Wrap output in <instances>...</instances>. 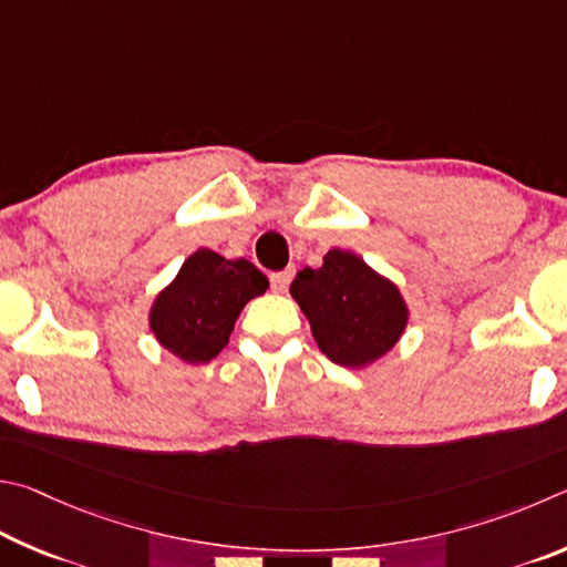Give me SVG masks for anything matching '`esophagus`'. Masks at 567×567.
Returning a JSON list of instances; mask_svg holds the SVG:
<instances>
[{
    "label": "esophagus",
    "mask_w": 567,
    "mask_h": 567,
    "mask_svg": "<svg viewBox=\"0 0 567 567\" xmlns=\"http://www.w3.org/2000/svg\"><path fill=\"white\" fill-rule=\"evenodd\" d=\"M291 278H293V268H286V271H276V274H271V286H274V291L284 293L286 289H289Z\"/></svg>",
    "instance_id": "34e87169"
}]
</instances>
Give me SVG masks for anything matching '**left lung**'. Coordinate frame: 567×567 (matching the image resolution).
I'll return each instance as SVG.
<instances>
[{
  "label": "left lung",
  "mask_w": 567,
  "mask_h": 567,
  "mask_svg": "<svg viewBox=\"0 0 567 567\" xmlns=\"http://www.w3.org/2000/svg\"><path fill=\"white\" fill-rule=\"evenodd\" d=\"M289 291L319 349L343 369L361 371L383 359L411 319L399 286L343 248H331L319 268L296 274Z\"/></svg>",
  "instance_id": "left-lung-1"
}]
</instances>
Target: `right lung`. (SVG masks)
<instances>
[{"label": "right lung", "mask_w": 567, "mask_h": 567, "mask_svg": "<svg viewBox=\"0 0 567 567\" xmlns=\"http://www.w3.org/2000/svg\"><path fill=\"white\" fill-rule=\"evenodd\" d=\"M266 276L246 258L196 248L156 293L148 329L162 349L188 365L208 363L228 343L244 306L264 296Z\"/></svg>", "instance_id": "1"}]
</instances>
